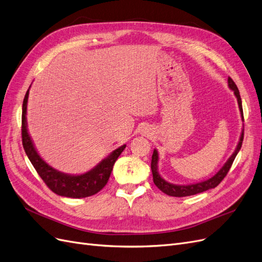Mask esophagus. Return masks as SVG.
I'll return each mask as SVG.
<instances>
[{
	"label": "esophagus",
	"instance_id": "esophagus-1",
	"mask_svg": "<svg viewBox=\"0 0 262 262\" xmlns=\"http://www.w3.org/2000/svg\"><path fill=\"white\" fill-rule=\"evenodd\" d=\"M143 134H145V135H147V134H148V132H147V130H145V132H143Z\"/></svg>",
	"mask_w": 262,
	"mask_h": 262
}]
</instances>
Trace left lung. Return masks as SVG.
<instances>
[{"mask_svg": "<svg viewBox=\"0 0 262 262\" xmlns=\"http://www.w3.org/2000/svg\"><path fill=\"white\" fill-rule=\"evenodd\" d=\"M227 82H229V88L234 92L236 99H237L241 116H242V120L244 122L242 99H241V96H239L238 88H237V86L235 85V82L233 81L232 78L229 77V79H227ZM243 139H244V127L242 129L239 141L237 143V146H236L234 152L232 154V156L229 159H227V161L220 168V171H219L216 174H214L212 177H210V179H208L206 181H202V182H199V183H196V184H188V185H176V184L170 183V182L165 181L163 177L160 175L159 170H158V167H159L158 166V164H159V154H158V150L155 149L154 155H152V160H151V171H152V175H154V183L156 184V186L160 190L163 191L164 193H166V195H168V196H172V197L191 196V195H196V193H199V192H204L208 189L214 188L222 182V180L226 176L227 172L230 171V168L233 164V161L235 160L236 156H237L238 151L242 148Z\"/></svg>", "mask_w": 262, "mask_h": 262, "instance_id": "left-lung-1", "label": "left lung"}]
</instances>
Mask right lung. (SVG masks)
Returning a JSON list of instances; mask_svg holds the SVG:
<instances>
[{
	"mask_svg": "<svg viewBox=\"0 0 262 262\" xmlns=\"http://www.w3.org/2000/svg\"><path fill=\"white\" fill-rule=\"evenodd\" d=\"M29 89L27 90L23 102L21 137L25 152L30 160L31 164L36 168L41 179L47 184V186L58 196L69 198H85L95 195L106 185L113 170V165L117 158L123 152V150L126 148V145H123L112 151L102 161L99 162L94 168H91L90 171L86 173L74 175L55 170L54 167L49 165L40 157L28 133L26 114Z\"/></svg>",
	"mask_w": 262,
	"mask_h": 262,
	"instance_id": "right-lung-1",
	"label": "right lung"
}]
</instances>
